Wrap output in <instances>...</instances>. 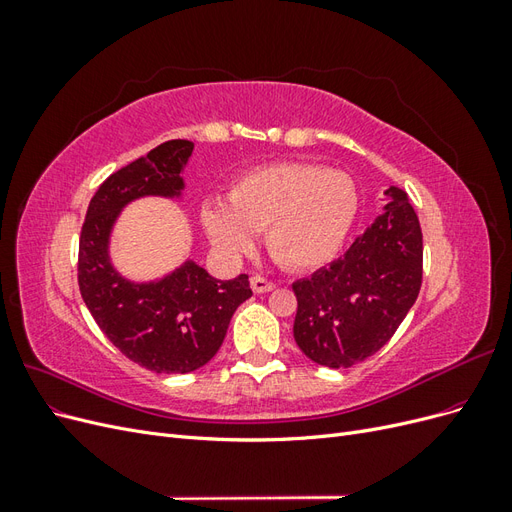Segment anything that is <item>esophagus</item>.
I'll return each instance as SVG.
<instances>
[{
	"instance_id": "esophagus-1",
	"label": "esophagus",
	"mask_w": 512,
	"mask_h": 512,
	"mask_svg": "<svg viewBox=\"0 0 512 512\" xmlns=\"http://www.w3.org/2000/svg\"><path fill=\"white\" fill-rule=\"evenodd\" d=\"M250 286L254 292L262 294V292H271L275 288V284L271 280H267V277H260V275H254L250 280Z\"/></svg>"
}]
</instances>
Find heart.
<instances>
[{
  "label": "heart",
  "mask_w": 512,
  "mask_h": 512,
  "mask_svg": "<svg viewBox=\"0 0 512 512\" xmlns=\"http://www.w3.org/2000/svg\"><path fill=\"white\" fill-rule=\"evenodd\" d=\"M359 211L354 181L339 170L280 162L247 170L228 190V205L200 211L211 243L245 254L265 230L267 252L290 271L320 269L342 250Z\"/></svg>",
  "instance_id": "heart-1"
}]
</instances>
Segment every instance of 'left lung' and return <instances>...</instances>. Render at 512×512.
<instances>
[{
  "mask_svg": "<svg viewBox=\"0 0 512 512\" xmlns=\"http://www.w3.org/2000/svg\"><path fill=\"white\" fill-rule=\"evenodd\" d=\"M389 203L350 250L292 284L294 342L307 359L346 369L376 354L404 322L423 282V232L408 194Z\"/></svg>",
  "mask_w": 512,
  "mask_h": 512,
  "instance_id": "8db88e82",
  "label": "left lung"
}]
</instances>
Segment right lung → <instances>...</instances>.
Masks as SVG:
<instances>
[{
  "label": "right lung",
  "instance_id": "1",
  "mask_svg": "<svg viewBox=\"0 0 512 512\" xmlns=\"http://www.w3.org/2000/svg\"><path fill=\"white\" fill-rule=\"evenodd\" d=\"M194 143L166 141L123 166L94 194L79 241V288L102 333L156 374H190L220 350L235 309L252 297L247 275L215 280L194 260L153 282H130L108 256L119 211L143 196L179 198Z\"/></svg>",
  "mask_w": 512,
  "mask_h": 512
}]
</instances>
